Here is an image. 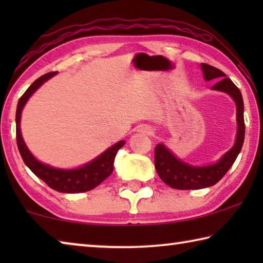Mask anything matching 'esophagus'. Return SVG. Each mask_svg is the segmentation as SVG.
Returning a JSON list of instances; mask_svg holds the SVG:
<instances>
[{
	"mask_svg": "<svg viewBox=\"0 0 263 263\" xmlns=\"http://www.w3.org/2000/svg\"><path fill=\"white\" fill-rule=\"evenodd\" d=\"M141 132H144V133H146V135H152V133H153L154 131H153V128H152V127L146 125V126H144V127H142V128H141Z\"/></svg>",
	"mask_w": 263,
	"mask_h": 263,
	"instance_id": "1",
	"label": "esophagus"
}]
</instances>
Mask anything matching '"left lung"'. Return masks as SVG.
I'll use <instances>...</instances> for the list:
<instances>
[{
  "instance_id": "obj_1",
  "label": "left lung",
  "mask_w": 263,
  "mask_h": 263,
  "mask_svg": "<svg viewBox=\"0 0 263 263\" xmlns=\"http://www.w3.org/2000/svg\"><path fill=\"white\" fill-rule=\"evenodd\" d=\"M201 66L203 69L204 79L206 81H210V80L213 79L220 80V81H218L212 87V89L228 92L235 101L238 122L237 140H235L233 147L228 153H225L224 157L219 161L216 164H211V166L206 167L189 166V164L175 158L164 145H157V147L154 149L155 169H157L160 179L173 189L196 190L215 185L229 172V169L232 167V164L234 163L243 145L245 121L241 92H240L239 88L231 81V79L226 78L225 73L221 72L220 69L208 64H202Z\"/></svg>"
}]
</instances>
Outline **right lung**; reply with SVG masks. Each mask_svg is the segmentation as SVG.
I'll list each match as a JSON object with an SVG mask.
<instances>
[{
  "mask_svg": "<svg viewBox=\"0 0 263 263\" xmlns=\"http://www.w3.org/2000/svg\"><path fill=\"white\" fill-rule=\"evenodd\" d=\"M57 72H51L44 74L43 77L35 80L31 86L26 89V91L21 96L17 104L16 110V139H17V147L21 153V157L23 159L24 163L28 166L31 172L35 176L43 180L50 188L54 189L59 193H84L96 188L97 185L101 184L106 177L111 175L114 171V160L118 149L125 144V141H118L117 144L114 145L102 153L99 158L92 160L86 166L78 169H72V171H64V169H55L50 166H46L42 162H39L24 144L23 138L21 135V114L25 105L26 101L29 97L42 86V84L55 75Z\"/></svg>",
  "mask_w": 263,
  "mask_h": 263,
  "instance_id": "1",
  "label": "right lung"
}]
</instances>
